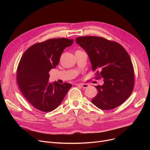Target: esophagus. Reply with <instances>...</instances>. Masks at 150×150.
Segmentation results:
<instances>
[{"label": "esophagus", "instance_id": "34e87169", "mask_svg": "<svg viewBox=\"0 0 150 150\" xmlns=\"http://www.w3.org/2000/svg\"><path fill=\"white\" fill-rule=\"evenodd\" d=\"M78 86H80L83 89H86V88H88L89 87V84H82V83H80L77 84Z\"/></svg>", "mask_w": 150, "mask_h": 150}]
</instances>
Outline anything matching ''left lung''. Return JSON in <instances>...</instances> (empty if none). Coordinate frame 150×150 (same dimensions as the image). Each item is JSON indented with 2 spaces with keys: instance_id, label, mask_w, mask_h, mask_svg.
I'll list each match as a JSON object with an SVG mask.
<instances>
[{
  "instance_id": "obj_1",
  "label": "left lung",
  "mask_w": 150,
  "mask_h": 150,
  "mask_svg": "<svg viewBox=\"0 0 150 150\" xmlns=\"http://www.w3.org/2000/svg\"><path fill=\"white\" fill-rule=\"evenodd\" d=\"M76 42L87 53L93 71L103 78V85L96 86L97 95L92 103L97 108L110 110L128 99L134 84V74L128 53L119 43L97 36L78 37Z\"/></svg>"
}]
</instances>
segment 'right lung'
Masks as SVG:
<instances>
[{"label": "right lung", "instance_id": "right-lung-1", "mask_svg": "<svg viewBox=\"0 0 150 150\" xmlns=\"http://www.w3.org/2000/svg\"><path fill=\"white\" fill-rule=\"evenodd\" d=\"M73 39H50L30 47L23 54L17 69V82L25 98L36 109L51 112L57 108L72 85L49 82V72Z\"/></svg>", "mask_w": 150, "mask_h": 150}]
</instances>
